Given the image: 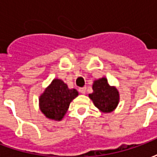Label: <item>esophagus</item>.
Listing matches in <instances>:
<instances>
[{
  "mask_svg": "<svg viewBox=\"0 0 157 157\" xmlns=\"http://www.w3.org/2000/svg\"><path fill=\"white\" fill-rule=\"evenodd\" d=\"M79 92H81L82 94H86V87H81V88H79Z\"/></svg>",
  "mask_w": 157,
  "mask_h": 157,
  "instance_id": "obj_1",
  "label": "esophagus"
}]
</instances>
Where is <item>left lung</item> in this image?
I'll list each match as a JSON object with an SVG mask.
<instances>
[{
  "instance_id": "8db88e82",
  "label": "left lung",
  "mask_w": 157,
  "mask_h": 157,
  "mask_svg": "<svg viewBox=\"0 0 157 157\" xmlns=\"http://www.w3.org/2000/svg\"><path fill=\"white\" fill-rule=\"evenodd\" d=\"M92 90L89 98L98 109L103 113H110L115 109L119 101V94L114 86H109L105 77L95 81Z\"/></svg>"
}]
</instances>
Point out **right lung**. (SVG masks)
<instances>
[{"label": "right lung", "mask_w": 157, "mask_h": 157, "mask_svg": "<svg viewBox=\"0 0 157 157\" xmlns=\"http://www.w3.org/2000/svg\"><path fill=\"white\" fill-rule=\"evenodd\" d=\"M77 96L78 92L75 89H69L63 81L55 79L40 96V109L48 118L61 120L71 102Z\"/></svg>", "instance_id": "add662e5"}]
</instances>
